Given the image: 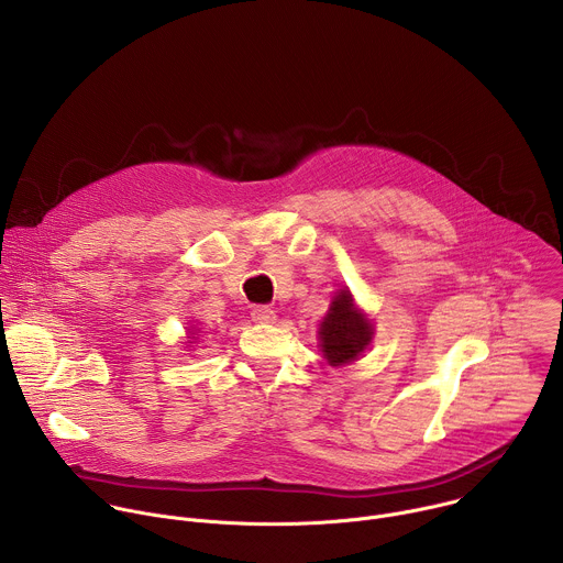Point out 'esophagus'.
I'll return each mask as SVG.
<instances>
[{"mask_svg":"<svg viewBox=\"0 0 563 563\" xmlns=\"http://www.w3.org/2000/svg\"><path fill=\"white\" fill-rule=\"evenodd\" d=\"M252 320L254 323H274L276 320V311L272 309V307H267V305H256L254 309H252Z\"/></svg>","mask_w":563,"mask_h":563,"instance_id":"34e87169","label":"esophagus"}]
</instances>
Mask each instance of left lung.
Segmentation results:
<instances>
[{
    "mask_svg": "<svg viewBox=\"0 0 563 563\" xmlns=\"http://www.w3.org/2000/svg\"><path fill=\"white\" fill-rule=\"evenodd\" d=\"M372 341V325L354 309L350 291L334 296L328 316L320 323V347L332 365L354 361Z\"/></svg>",
    "mask_w": 563,
    "mask_h": 563,
    "instance_id": "left-lung-1",
    "label": "left lung"
}]
</instances>
